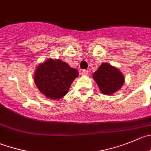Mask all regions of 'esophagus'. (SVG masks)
Returning a JSON list of instances; mask_svg holds the SVG:
<instances>
[{
	"instance_id": "esophagus-1",
	"label": "esophagus",
	"mask_w": 151,
	"mask_h": 151,
	"mask_svg": "<svg viewBox=\"0 0 151 151\" xmlns=\"http://www.w3.org/2000/svg\"><path fill=\"white\" fill-rule=\"evenodd\" d=\"M81 74L83 75V76H87V75L88 74V70H81Z\"/></svg>"
}]
</instances>
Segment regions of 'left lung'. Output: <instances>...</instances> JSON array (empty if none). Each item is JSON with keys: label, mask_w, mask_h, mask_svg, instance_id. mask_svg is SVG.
I'll return each instance as SVG.
<instances>
[{"label": "left lung", "mask_w": 151, "mask_h": 151, "mask_svg": "<svg viewBox=\"0 0 151 151\" xmlns=\"http://www.w3.org/2000/svg\"><path fill=\"white\" fill-rule=\"evenodd\" d=\"M93 77L101 93L106 95H111L119 90L124 81L122 73L107 63H103Z\"/></svg>", "instance_id": "8db88e82"}]
</instances>
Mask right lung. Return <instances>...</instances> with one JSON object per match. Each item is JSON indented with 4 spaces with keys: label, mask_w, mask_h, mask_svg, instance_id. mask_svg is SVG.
I'll return each instance as SVG.
<instances>
[{
    "label": "right lung",
    "mask_w": 151,
    "mask_h": 151,
    "mask_svg": "<svg viewBox=\"0 0 151 151\" xmlns=\"http://www.w3.org/2000/svg\"><path fill=\"white\" fill-rule=\"evenodd\" d=\"M78 76V70L67 63L58 59H48L36 69L34 80L46 97L59 99L68 93L72 82Z\"/></svg>",
    "instance_id": "add662e5"
}]
</instances>
